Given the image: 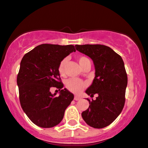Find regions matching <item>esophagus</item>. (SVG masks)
I'll return each instance as SVG.
<instances>
[{
  "mask_svg": "<svg viewBox=\"0 0 148 148\" xmlns=\"http://www.w3.org/2000/svg\"><path fill=\"white\" fill-rule=\"evenodd\" d=\"M80 99H81V98H80V97H78L77 96H74V100H80Z\"/></svg>",
  "mask_w": 148,
  "mask_h": 148,
  "instance_id": "esophagus-1",
  "label": "esophagus"
}]
</instances>
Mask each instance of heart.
I'll use <instances>...</instances> for the list:
<instances>
[{
    "label": "heart",
    "instance_id": "heart-1",
    "mask_svg": "<svg viewBox=\"0 0 148 148\" xmlns=\"http://www.w3.org/2000/svg\"><path fill=\"white\" fill-rule=\"evenodd\" d=\"M78 63L82 68H83L88 63H90V61L87 57L85 56H80L78 57ZM66 63V59H64L61 61L58 66V72L61 76H63L65 75V65ZM65 87L71 92L74 93H78L83 91L87 86L85 82L83 80L77 79V78H69L65 82Z\"/></svg>",
    "mask_w": 148,
    "mask_h": 148
}]
</instances>
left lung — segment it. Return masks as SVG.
I'll return each instance as SVG.
<instances>
[{
    "mask_svg": "<svg viewBox=\"0 0 148 148\" xmlns=\"http://www.w3.org/2000/svg\"><path fill=\"white\" fill-rule=\"evenodd\" d=\"M76 49L92 59L95 65L94 79L86 90L91 97L89 108L82 113L87 124L102 128L111 124L121 113L125 104L128 77L120 55L108 46L101 44L76 45Z\"/></svg>",
    "mask_w": 148,
    "mask_h": 148,
    "instance_id": "8db88e82",
    "label": "left lung"
}]
</instances>
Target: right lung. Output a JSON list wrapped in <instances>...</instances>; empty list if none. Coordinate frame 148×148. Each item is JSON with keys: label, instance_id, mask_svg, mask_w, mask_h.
<instances>
[{"label": "right lung", "instance_id": "obj_1", "mask_svg": "<svg viewBox=\"0 0 148 148\" xmlns=\"http://www.w3.org/2000/svg\"><path fill=\"white\" fill-rule=\"evenodd\" d=\"M75 51L73 45L43 44L22 58L17 76L20 102L26 115L37 126L52 128L59 124L74 99V94L68 89H61L63 84L58 66ZM52 87L60 91L59 96L51 94Z\"/></svg>", "mask_w": 148, "mask_h": 148}]
</instances>
